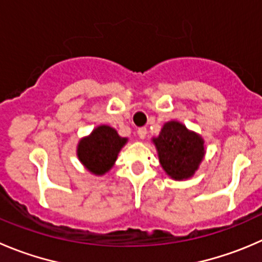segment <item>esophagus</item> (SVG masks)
Returning a JSON list of instances; mask_svg holds the SVG:
<instances>
[{"label":"esophagus","mask_w":262,"mask_h":262,"mask_svg":"<svg viewBox=\"0 0 262 262\" xmlns=\"http://www.w3.org/2000/svg\"><path fill=\"white\" fill-rule=\"evenodd\" d=\"M137 133H138V137L141 139H144L147 137V128H144V126H142V128H139L138 130H137Z\"/></svg>","instance_id":"obj_1"}]
</instances>
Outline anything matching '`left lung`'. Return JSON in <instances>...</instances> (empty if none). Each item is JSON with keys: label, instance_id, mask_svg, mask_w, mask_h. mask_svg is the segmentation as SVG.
Wrapping results in <instances>:
<instances>
[{"label": "left lung", "instance_id": "1", "mask_svg": "<svg viewBox=\"0 0 262 262\" xmlns=\"http://www.w3.org/2000/svg\"><path fill=\"white\" fill-rule=\"evenodd\" d=\"M161 166L172 179L192 177L204 159V139L178 121H169L154 138Z\"/></svg>", "mask_w": 262, "mask_h": 262}]
</instances>
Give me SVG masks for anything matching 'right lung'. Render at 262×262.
I'll return each instance as SVG.
<instances>
[{
  "instance_id": "add662e5",
  "label": "right lung",
  "mask_w": 262,
  "mask_h": 262,
  "mask_svg": "<svg viewBox=\"0 0 262 262\" xmlns=\"http://www.w3.org/2000/svg\"><path fill=\"white\" fill-rule=\"evenodd\" d=\"M125 143L126 138L119 137L115 129L101 125L79 142L78 157L91 172L102 175L113 167L119 151Z\"/></svg>"
}]
</instances>
